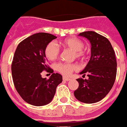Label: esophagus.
I'll return each instance as SVG.
<instances>
[{
  "label": "esophagus",
  "instance_id": "34e87169",
  "mask_svg": "<svg viewBox=\"0 0 127 127\" xmlns=\"http://www.w3.org/2000/svg\"><path fill=\"white\" fill-rule=\"evenodd\" d=\"M63 79L64 81H69L71 80L70 78H68V77H66V76H63Z\"/></svg>",
  "mask_w": 127,
  "mask_h": 127
}]
</instances>
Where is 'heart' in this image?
<instances>
[{"label":"heart","mask_w":127,"mask_h":127,"mask_svg":"<svg viewBox=\"0 0 127 127\" xmlns=\"http://www.w3.org/2000/svg\"><path fill=\"white\" fill-rule=\"evenodd\" d=\"M62 44L69 49H71L75 53L74 56L78 59H83L85 56V52L83 51L84 43L81 39L77 37H68L62 41ZM60 50L58 45L55 42H49L46 46L44 54L46 58L49 60H55L60 55ZM55 68L58 72L65 76L70 75L73 71L78 70V67L76 64L58 63L55 64Z\"/></svg>","instance_id":"obj_1"}]
</instances>
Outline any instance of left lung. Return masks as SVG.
Listing matches in <instances>:
<instances>
[{"instance_id":"1","label":"left lung","mask_w":127,"mask_h":127,"mask_svg":"<svg viewBox=\"0 0 127 127\" xmlns=\"http://www.w3.org/2000/svg\"><path fill=\"white\" fill-rule=\"evenodd\" d=\"M91 43V58L85 68L80 73L88 79H77L78 88L74 91L75 97L85 103L98 102L110 92L117 74L115 53L109 40L94 31L81 32Z\"/></svg>"}]
</instances>
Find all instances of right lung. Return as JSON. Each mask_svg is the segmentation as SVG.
Returning a JSON list of instances; mask_svg holds the SVG:
<instances>
[{
    "label": "right lung",
    "instance_id": "1",
    "mask_svg": "<svg viewBox=\"0 0 127 127\" xmlns=\"http://www.w3.org/2000/svg\"><path fill=\"white\" fill-rule=\"evenodd\" d=\"M56 38L49 33H36L21 42L14 53L12 63L14 85L21 98L32 106L50 103L57 86L63 81L62 75L53 73L49 67L44 54L46 46ZM43 70L52 74L49 79L41 77Z\"/></svg>",
    "mask_w": 127,
    "mask_h": 127
}]
</instances>
